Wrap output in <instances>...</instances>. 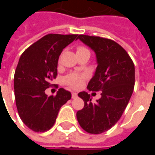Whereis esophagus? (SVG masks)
Instances as JSON below:
<instances>
[{
  "label": "esophagus",
  "instance_id": "obj_1",
  "mask_svg": "<svg viewBox=\"0 0 155 155\" xmlns=\"http://www.w3.org/2000/svg\"><path fill=\"white\" fill-rule=\"evenodd\" d=\"M76 97H77V93H75V92H72V98H73V99H75Z\"/></svg>",
  "mask_w": 155,
  "mask_h": 155
}]
</instances>
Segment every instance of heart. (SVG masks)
<instances>
[{"mask_svg":"<svg viewBox=\"0 0 155 155\" xmlns=\"http://www.w3.org/2000/svg\"><path fill=\"white\" fill-rule=\"evenodd\" d=\"M77 54L80 53H84V52H90L87 48L84 46H78L76 50ZM88 78V75L84 73H70L67 75H65L64 77V82L65 84L74 88V89H78L82 86V84L84 83V81Z\"/></svg>","mask_w":155,"mask_h":155,"instance_id":"heart-1","label":"heart"}]
</instances>
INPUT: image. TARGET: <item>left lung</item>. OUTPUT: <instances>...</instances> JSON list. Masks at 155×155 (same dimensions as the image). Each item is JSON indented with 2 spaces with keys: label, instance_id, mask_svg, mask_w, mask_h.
<instances>
[{
  "label": "left lung",
  "instance_id": "left-lung-1",
  "mask_svg": "<svg viewBox=\"0 0 155 155\" xmlns=\"http://www.w3.org/2000/svg\"><path fill=\"white\" fill-rule=\"evenodd\" d=\"M96 54L98 66L88 84L92 91H102L101 98L93 103L91 94L80 92L84 108L76 113L81 127L93 134L105 132L122 116L134 87V64L126 51L110 39L78 35Z\"/></svg>",
  "mask_w": 155,
  "mask_h": 155
}]
</instances>
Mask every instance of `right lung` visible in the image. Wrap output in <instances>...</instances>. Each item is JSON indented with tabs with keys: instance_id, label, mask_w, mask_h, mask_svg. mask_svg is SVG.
Returning a JSON list of instances; mask_svg holds the SVG:
<instances>
[{
	"instance_id": "obj_1",
	"label": "right lung",
	"mask_w": 155,
	"mask_h": 155,
	"mask_svg": "<svg viewBox=\"0 0 155 155\" xmlns=\"http://www.w3.org/2000/svg\"><path fill=\"white\" fill-rule=\"evenodd\" d=\"M78 35L48 34L32 44L20 57L14 75L15 104L22 122L35 132H45L54 125L61 107L71 99L63 88L56 95L45 91L53 86L59 56Z\"/></svg>"
}]
</instances>
